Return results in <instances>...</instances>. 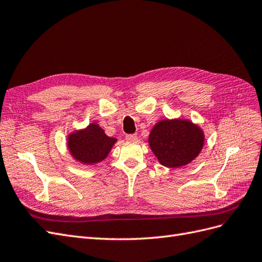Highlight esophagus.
Masks as SVG:
<instances>
[{"mask_svg": "<svg viewBox=\"0 0 262 262\" xmlns=\"http://www.w3.org/2000/svg\"><path fill=\"white\" fill-rule=\"evenodd\" d=\"M138 139L137 134H128V136L125 137V140L129 141V142H136Z\"/></svg>", "mask_w": 262, "mask_h": 262, "instance_id": "1", "label": "esophagus"}]
</instances>
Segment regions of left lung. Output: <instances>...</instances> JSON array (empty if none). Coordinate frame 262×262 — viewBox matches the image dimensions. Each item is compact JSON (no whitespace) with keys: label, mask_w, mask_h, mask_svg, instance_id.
Segmentation results:
<instances>
[{"label":"left lung","mask_w":262,"mask_h":262,"mask_svg":"<svg viewBox=\"0 0 262 262\" xmlns=\"http://www.w3.org/2000/svg\"><path fill=\"white\" fill-rule=\"evenodd\" d=\"M204 132L188 119H163L149 132L148 145L161 165L179 168L201 153Z\"/></svg>","instance_id":"left-lung-1"}]
</instances>
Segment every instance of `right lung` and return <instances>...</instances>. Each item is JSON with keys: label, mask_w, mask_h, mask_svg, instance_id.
I'll return each mask as SVG.
<instances>
[{"label": "right lung", "mask_w": 262, "mask_h": 262, "mask_svg": "<svg viewBox=\"0 0 262 262\" xmlns=\"http://www.w3.org/2000/svg\"><path fill=\"white\" fill-rule=\"evenodd\" d=\"M117 141L116 138L108 137L98 123L92 122L86 128L69 133L67 146L76 162L95 165L106 160Z\"/></svg>", "instance_id": "obj_1"}]
</instances>
